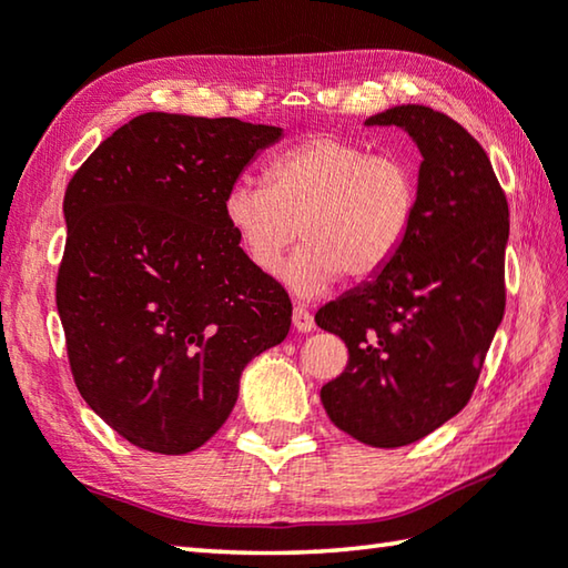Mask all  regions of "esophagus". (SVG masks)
Masks as SVG:
<instances>
[{"label":"esophagus","instance_id":"obj_1","mask_svg":"<svg viewBox=\"0 0 568 568\" xmlns=\"http://www.w3.org/2000/svg\"><path fill=\"white\" fill-rule=\"evenodd\" d=\"M293 327L297 329V333H313L315 329V317L305 311V307L295 305L293 311Z\"/></svg>","mask_w":568,"mask_h":568}]
</instances>
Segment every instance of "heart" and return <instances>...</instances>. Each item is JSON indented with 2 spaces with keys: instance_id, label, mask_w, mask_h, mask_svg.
Masks as SVG:
<instances>
[{
  "instance_id": "1",
  "label": "heart",
  "mask_w": 568,
  "mask_h": 568,
  "mask_svg": "<svg viewBox=\"0 0 568 568\" xmlns=\"http://www.w3.org/2000/svg\"><path fill=\"white\" fill-rule=\"evenodd\" d=\"M265 183L235 181L223 195V219L261 273H273L301 233L305 243L281 273L301 297L325 293L343 273L353 281L379 273L415 223V169L333 133L277 153Z\"/></svg>"
}]
</instances>
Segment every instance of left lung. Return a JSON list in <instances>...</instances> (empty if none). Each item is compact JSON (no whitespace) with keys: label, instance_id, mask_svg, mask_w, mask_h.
<instances>
[{"label":"left lung","instance_id":"obj_1","mask_svg":"<svg viewBox=\"0 0 568 568\" xmlns=\"http://www.w3.org/2000/svg\"><path fill=\"white\" fill-rule=\"evenodd\" d=\"M365 126H397L417 146V213L383 271L317 311L349 353L320 399L349 437L392 449L471 397L504 317L509 205L479 141L445 113L402 104Z\"/></svg>","mask_w":568,"mask_h":568}]
</instances>
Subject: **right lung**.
Returning <instances> with one entry per match:
<instances>
[{"instance_id":"add662e5","label":"right lung","mask_w":568,"mask_h":568,"mask_svg":"<svg viewBox=\"0 0 568 568\" xmlns=\"http://www.w3.org/2000/svg\"><path fill=\"white\" fill-rule=\"evenodd\" d=\"M281 126L151 111L67 185L57 307L87 405L123 439L185 455L229 419L291 297L245 261L223 195Z\"/></svg>"}]
</instances>
